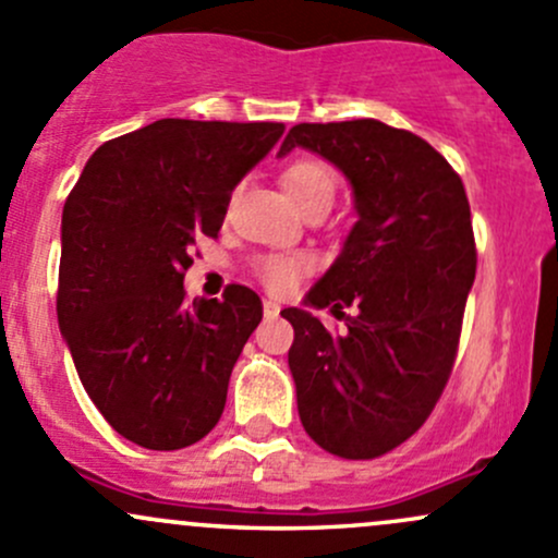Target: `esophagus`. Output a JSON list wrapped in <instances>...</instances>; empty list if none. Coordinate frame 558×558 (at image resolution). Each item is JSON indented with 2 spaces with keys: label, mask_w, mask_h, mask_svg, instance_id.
Returning <instances> with one entry per match:
<instances>
[{
  "label": "esophagus",
  "mask_w": 558,
  "mask_h": 558,
  "mask_svg": "<svg viewBox=\"0 0 558 558\" xmlns=\"http://www.w3.org/2000/svg\"><path fill=\"white\" fill-rule=\"evenodd\" d=\"M264 315H267V318H278L280 304L272 302V299H264Z\"/></svg>",
  "instance_id": "34e87169"
}]
</instances>
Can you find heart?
<instances>
[{"label":"heart","mask_w":558,"mask_h":558,"mask_svg":"<svg viewBox=\"0 0 558 558\" xmlns=\"http://www.w3.org/2000/svg\"><path fill=\"white\" fill-rule=\"evenodd\" d=\"M280 184L299 210L313 203L331 205L337 195V173L320 160H294L280 173ZM310 269H313V259L307 254H280L256 262V275L275 294H286L294 289L299 278L307 275Z\"/></svg>","instance_id":"1"}]
</instances>
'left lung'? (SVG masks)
Segmentation results:
<instances>
[{
  "mask_svg": "<svg viewBox=\"0 0 558 558\" xmlns=\"http://www.w3.org/2000/svg\"><path fill=\"white\" fill-rule=\"evenodd\" d=\"M348 179L357 221L307 307L348 315L342 337L289 307V368L304 430L344 460H372L417 433L451 374L476 278L471 205L427 141L379 120L302 122L280 144Z\"/></svg>",
  "mask_w": 558,
  "mask_h": 558,
  "instance_id": "left-lung-1",
  "label": "left lung"
}]
</instances>
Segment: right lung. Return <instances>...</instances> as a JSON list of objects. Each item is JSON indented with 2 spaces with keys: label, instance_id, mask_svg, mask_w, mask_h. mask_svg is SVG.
Listing matches in <instances>:
<instances>
[{
  "label": "right lung",
  "instance_id": "right-lung-1",
  "mask_svg": "<svg viewBox=\"0 0 558 558\" xmlns=\"http://www.w3.org/2000/svg\"><path fill=\"white\" fill-rule=\"evenodd\" d=\"M283 131V122L157 120L98 146L66 197L58 328L90 401L138 447H190L225 412L262 299L230 286L190 304L184 269Z\"/></svg>",
  "mask_w": 558,
  "mask_h": 558
}]
</instances>
